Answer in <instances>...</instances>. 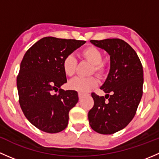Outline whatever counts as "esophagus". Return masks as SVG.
I'll return each mask as SVG.
<instances>
[{
    "instance_id": "esophagus-1",
    "label": "esophagus",
    "mask_w": 159,
    "mask_h": 159,
    "mask_svg": "<svg viewBox=\"0 0 159 159\" xmlns=\"http://www.w3.org/2000/svg\"><path fill=\"white\" fill-rule=\"evenodd\" d=\"M83 96H84V94L81 92H78V97H79L80 99H81L83 98Z\"/></svg>"
}]
</instances>
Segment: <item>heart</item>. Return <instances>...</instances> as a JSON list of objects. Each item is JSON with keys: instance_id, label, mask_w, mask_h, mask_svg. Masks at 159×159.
<instances>
[{"instance_id": "heart-1", "label": "heart", "mask_w": 159, "mask_h": 159, "mask_svg": "<svg viewBox=\"0 0 159 159\" xmlns=\"http://www.w3.org/2000/svg\"><path fill=\"white\" fill-rule=\"evenodd\" d=\"M81 56L92 64L91 68V74L95 73L98 76L102 77L106 74L107 67L102 62L103 55L101 51L94 46L85 48L81 51ZM77 65V60L75 56L68 54L63 60L62 66L65 75L68 77H72L75 73ZM98 84V80L95 77H77L69 82L70 89L80 91L87 92L92 88Z\"/></svg>"}]
</instances>
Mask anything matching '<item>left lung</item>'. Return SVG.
Segmentation results:
<instances>
[{
	"mask_svg": "<svg viewBox=\"0 0 159 159\" xmlns=\"http://www.w3.org/2000/svg\"><path fill=\"white\" fill-rule=\"evenodd\" d=\"M90 41L108 53L110 70L100 88L105 97L91 93L94 106L88 115L89 124L96 132L111 134L125 128L135 115L143 93V68L137 53L123 40Z\"/></svg>",
	"mask_w": 159,
	"mask_h": 159,
	"instance_id": "left-lung-1",
	"label": "left lung"
}]
</instances>
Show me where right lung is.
Returning <instances> with one entry per match:
<instances>
[{"label": "right lung", "mask_w": 159, "mask_h": 159, "mask_svg": "<svg viewBox=\"0 0 159 159\" xmlns=\"http://www.w3.org/2000/svg\"><path fill=\"white\" fill-rule=\"evenodd\" d=\"M85 42L45 37L25 53L17 78L19 103L27 119L41 131L57 133L68 126L78 95L76 91L61 89L67 82L62 63Z\"/></svg>", "instance_id": "1"}]
</instances>
